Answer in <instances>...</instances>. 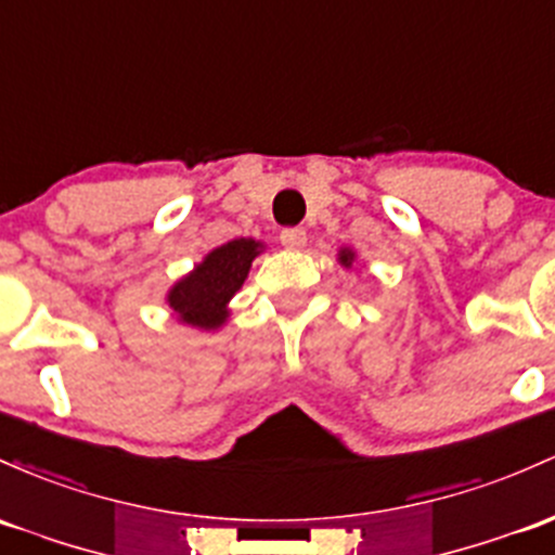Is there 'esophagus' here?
<instances>
[{"mask_svg":"<svg viewBox=\"0 0 555 555\" xmlns=\"http://www.w3.org/2000/svg\"><path fill=\"white\" fill-rule=\"evenodd\" d=\"M279 240H282V245L287 249H302L308 242V234L302 229H284Z\"/></svg>","mask_w":555,"mask_h":555,"instance_id":"1","label":"esophagus"}]
</instances>
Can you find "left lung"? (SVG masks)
Returning a JSON list of instances; mask_svg holds the SVG:
<instances>
[{
	"instance_id": "1",
	"label": "left lung",
	"mask_w": 555,
	"mask_h": 555,
	"mask_svg": "<svg viewBox=\"0 0 555 555\" xmlns=\"http://www.w3.org/2000/svg\"><path fill=\"white\" fill-rule=\"evenodd\" d=\"M337 263L345 268V271H350L352 263H356V249L352 247H339L337 249Z\"/></svg>"
}]
</instances>
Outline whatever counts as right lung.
I'll use <instances>...</instances> for the list:
<instances>
[{
  "instance_id": "obj_1",
  "label": "right lung",
  "mask_w": 555,
  "mask_h": 555,
  "mask_svg": "<svg viewBox=\"0 0 555 555\" xmlns=\"http://www.w3.org/2000/svg\"><path fill=\"white\" fill-rule=\"evenodd\" d=\"M266 245L253 236H240L212 247L199 263L166 292V302L179 324L216 332L229 321V302L245 284L253 260Z\"/></svg>"
}]
</instances>
